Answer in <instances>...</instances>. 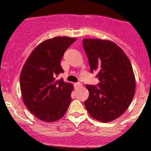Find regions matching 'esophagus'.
<instances>
[{"mask_svg": "<svg viewBox=\"0 0 151 151\" xmlns=\"http://www.w3.org/2000/svg\"><path fill=\"white\" fill-rule=\"evenodd\" d=\"M74 85H75L76 87H80V86H82V84L81 83H79V82H78V83H74Z\"/></svg>", "mask_w": 151, "mask_h": 151, "instance_id": "esophagus-1", "label": "esophagus"}]
</instances>
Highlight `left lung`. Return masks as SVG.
<instances>
[{"mask_svg": "<svg viewBox=\"0 0 151 151\" xmlns=\"http://www.w3.org/2000/svg\"><path fill=\"white\" fill-rule=\"evenodd\" d=\"M83 46L91 72H96L98 87L86 85L89 98L84 105L92 118L107 123L121 116L135 93L136 80L131 62L113 42L83 39Z\"/></svg>", "mask_w": 151, "mask_h": 151, "instance_id": "8db88e82", "label": "left lung"}]
</instances>
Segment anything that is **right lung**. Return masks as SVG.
Instances as JSON below:
<instances>
[{"label":"right lung","mask_w":151,"mask_h":151,"mask_svg":"<svg viewBox=\"0 0 151 151\" xmlns=\"http://www.w3.org/2000/svg\"><path fill=\"white\" fill-rule=\"evenodd\" d=\"M76 40L56 37L39 44L25 61L20 73L22 98L25 106L42 121H57L66 113L74 86L56 76L64 73L61 60Z\"/></svg>","instance_id":"obj_1"}]
</instances>
